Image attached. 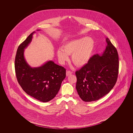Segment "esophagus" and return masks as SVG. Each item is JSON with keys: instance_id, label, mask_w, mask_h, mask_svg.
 I'll return each instance as SVG.
<instances>
[{"instance_id": "34e87169", "label": "esophagus", "mask_w": 133, "mask_h": 133, "mask_svg": "<svg viewBox=\"0 0 133 133\" xmlns=\"http://www.w3.org/2000/svg\"><path fill=\"white\" fill-rule=\"evenodd\" d=\"M72 72H71V71H67L66 72V76H69V75L72 74Z\"/></svg>"}]
</instances>
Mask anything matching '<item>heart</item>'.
<instances>
[{"label":"heart","mask_w":133,"mask_h":133,"mask_svg":"<svg viewBox=\"0 0 133 133\" xmlns=\"http://www.w3.org/2000/svg\"><path fill=\"white\" fill-rule=\"evenodd\" d=\"M95 41L92 38L84 37L69 41L63 45L62 49L57 51V56L60 63L69 60L72 54V61L78 67H82L88 63L95 49Z\"/></svg>","instance_id":"1"}]
</instances>
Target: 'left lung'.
<instances>
[{"label":"left lung","instance_id":"1","mask_svg":"<svg viewBox=\"0 0 133 133\" xmlns=\"http://www.w3.org/2000/svg\"><path fill=\"white\" fill-rule=\"evenodd\" d=\"M106 49L91 58L88 63L76 72V90L85 102L101 98L114 87L119 72L118 52L109 38Z\"/></svg>","mask_w":133,"mask_h":133}]
</instances>
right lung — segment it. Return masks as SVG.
Returning a JSON list of instances; mask_svg holds the SVG:
<instances>
[{"instance_id":"1","label":"right lung","mask_w":133,"mask_h":133,"mask_svg":"<svg viewBox=\"0 0 133 133\" xmlns=\"http://www.w3.org/2000/svg\"><path fill=\"white\" fill-rule=\"evenodd\" d=\"M35 33H31L17 49L15 59L16 76L19 85L28 95L40 101L47 102L57 95L66 77V69L51 60L37 67H31L27 63L24 49L31 42Z\"/></svg>"}]
</instances>
